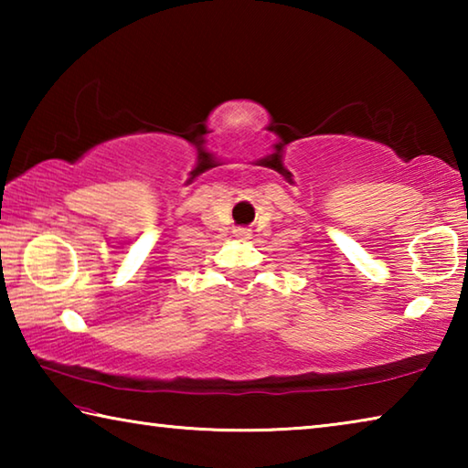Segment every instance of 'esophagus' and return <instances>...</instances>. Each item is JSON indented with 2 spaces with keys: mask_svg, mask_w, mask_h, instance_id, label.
<instances>
[{
  "mask_svg": "<svg viewBox=\"0 0 468 468\" xmlns=\"http://www.w3.org/2000/svg\"><path fill=\"white\" fill-rule=\"evenodd\" d=\"M235 237H237V239H241V241H248L250 237H251V233H250V229H237Z\"/></svg>",
  "mask_w": 468,
  "mask_h": 468,
  "instance_id": "obj_1",
  "label": "esophagus"
}]
</instances>
